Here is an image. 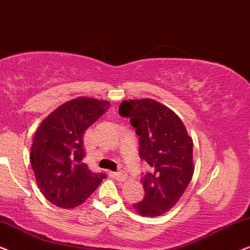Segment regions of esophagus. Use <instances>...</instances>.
Returning <instances> with one entry per match:
<instances>
[{
	"label": "esophagus",
	"mask_w": 250,
	"mask_h": 250,
	"mask_svg": "<svg viewBox=\"0 0 250 250\" xmlns=\"http://www.w3.org/2000/svg\"><path fill=\"white\" fill-rule=\"evenodd\" d=\"M113 177H114L115 179H117L118 181H125V179H126V175H125L122 171L114 172V173H113Z\"/></svg>",
	"instance_id": "1"
}]
</instances>
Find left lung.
Here are the masks:
<instances>
[{
  "label": "left lung",
  "instance_id": "1",
  "mask_svg": "<svg viewBox=\"0 0 250 250\" xmlns=\"http://www.w3.org/2000/svg\"><path fill=\"white\" fill-rule=\"evenodd\" d=\"M119 113L130 119L139 136V155L153 168L140 180L145 196L133 207L142 216L163 215L179 202L194 174L192 139L180 118L154 100L124 101Z\"/></svg>",
  "mask_w": 250,
  "mask_h": 250
}]
</instances>
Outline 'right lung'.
Masks as SVG:
<instances>
[{"mask_svg":"<svg viewBox=\"0 0 250 250\" xmlns=\"http://www.w3.org/2000/svg\"><path fill=\"white\" fill-rule=\"evenodd\" d=\"M108 105L107 101L77 97L55 108L35 132L31 167L42 194L55 206L69 209L82 205L105 178L83 163V137Z\"/></svg>","mask_w":250,"mask_h":250,"instance_id":"obj_1","label":"right lung"}]
</instances>
